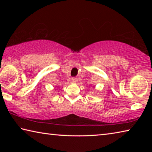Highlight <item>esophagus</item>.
<instances>
[{
	"mask_svg": "<svg viewBox=\"0 0 152 152\" xmlns=\"http://www.w3.org/2000/svg\"><path fill=\"white\" fill-rule=\"evenodd\" d=\"M77 80H78V79L75 78V77H73V78H72V82H74V83H76Z\"/></svg>",
	"mask_w": 152,
	"mask_h": 152,
	"instance_id": "34e87169",
	"label": "esophagus"
}]
</instances>
